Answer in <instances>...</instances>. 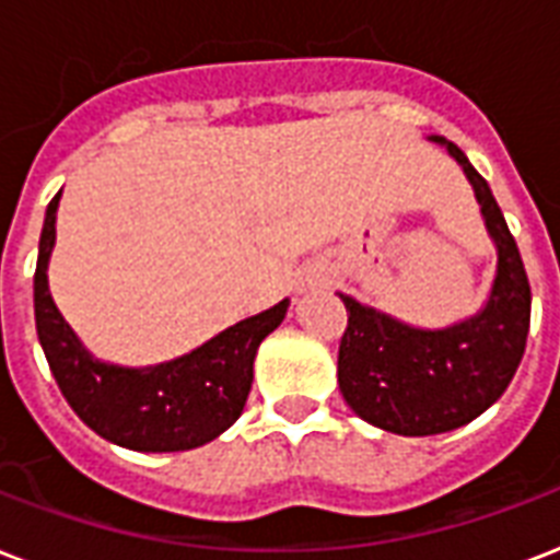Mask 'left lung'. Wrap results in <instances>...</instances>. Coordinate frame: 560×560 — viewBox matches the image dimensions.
<instances>
[{"instance_id": "8db88e82", "label": "left lung", "mask_w": 560, "mask_h": 560, "mask_svg": "<svg viewBox=\"0 0 560 560\" xmlns=\"http://www.w3.org/2000/svg\"><path fill=\"white\" fill-rule=\"evenodd\" d=\"M468 174L497 244V279L482 314L444 331H418L340 296L342 398L363 421L398 435H435L482 416L512 383L529 337L532 288L521 249L488 183L453 142L435 136Z\"/></svg>"}]
</instances>
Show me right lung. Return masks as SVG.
I'll list each match as a JSON object with an SVG mask.
<instances>
[{
	"label": "right lung",
	"mask_w": 560,
	"mask_h": 560,
	"mask_svg": "<svg viewBox=\"0 0 560 560\" xmlns=\"http://www.w3.org/2000/svg\"><path fill=\"white\" fill-rule=\"evenodd\" d=\"M57 194L48 202L34 270V319L57 386L83 424L130 451H191L218 439L244 412L255 351L288 314V299L232 325L186 358L153 369L107 366L83 349L48 293Z\"/></svg>",
	"instance_id": "obj_1"
}]
</instances>
